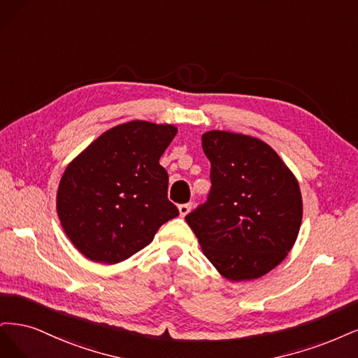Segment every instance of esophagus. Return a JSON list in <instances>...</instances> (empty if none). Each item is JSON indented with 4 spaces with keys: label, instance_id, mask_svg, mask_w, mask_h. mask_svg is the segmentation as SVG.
<instances>
[{
    "label": "esophagus",
    "instance_id": "1",
    "mask_svg": "<svg viewBox=\"0 0 358 358\" xmlns=\"http://www.w3.org/2000/svg\"><path fill=\"white\" fill-rule=\"evenodd\" d=\"M192 210V203H182L178 206V211H180V215L181 217H186Z\"/></svg>",
    "mask_w": 358,
    "mask_h": 358
}]
</instances>
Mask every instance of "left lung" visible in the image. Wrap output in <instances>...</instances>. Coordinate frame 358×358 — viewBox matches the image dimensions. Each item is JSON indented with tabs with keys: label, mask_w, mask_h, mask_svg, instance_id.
<instances>
[{
	"label": "left lung",
	"mask_w": 358,
	"mask_h": 358,
	"mask_svg": "<svg viewBox=\"0 0 358 358\" xmlns=\"http://www.w3.org/2000/svg\"><path fill=\"white\" fill-rule=\"evenodd\" d=\"M208 201L186 215L213 266L229 281L266 275L287 257L302 224V193L292 169L259 138L208 131Z\"/></svg>",
	"instance_id": "1"
}]
</instances>
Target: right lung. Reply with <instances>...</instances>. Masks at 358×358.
<instances>
[{"label": "right lung", "mask_w": 358, "mask_h": 358, "mask_svg": "<svg viewBox=\"0 0 358 358\" xmlns=\"http://www.w3.org/2000/svg\"><path fill=\"white\" fill-rule=\"evenodd\" d=\"M177 126L132 120L101 134L65 168L56 193L64 232L82 255L114 264L153 241L178 215L159 164Z\"/></svg>", "instance_id": "obj_1"}]
</instances>
